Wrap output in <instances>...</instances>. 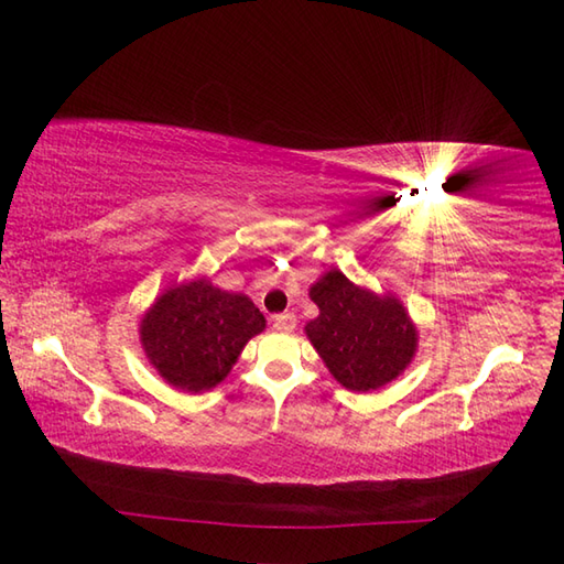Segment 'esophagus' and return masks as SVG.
Instances as JSON below:
<instances>
[{
    "instance_id": "obj_1",
    "label": "esophagus",
    "mask_w": 564,
    "mask_h": 564,
    "mask_svg": "<svg viewBox=\"0 0 564 564\" xmlns=\"http://www.w3.org/2000/svg\"><path fill=\"white\" fill-rule=\"evenodd\" d=\"M297 325V319L293 313H281V315H273V327L279 332H293Z\"/></svg>"
}]
</instances>
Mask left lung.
Returning <instances> with one entry per match:
<instances>
[{
    "mask_svg": "<svg viewBox=\"0 0 564 564\" xmlns=\"http://www.w3.org/2000/svg\"><path fill=\"white\" fill-rule=\"evenodd\" d=\"M310 297L319 315L305 334L346 390H378L410 366L416 327L398 297L361 289L337 269L313 283Z\"/></svg>",
    "mask_w": 564,
    "mask_h": 564,
    "instance_id": "8db88e82",
    "label": "left lung"
}]
</instances>
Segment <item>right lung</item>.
I'll return each instance as SVG.
<instances>
[{"label": "right lung", "instance_id": "1", "mask_svg": "<svg viewBox=\"0 0 564 564\" xmlns=\"http://www.w3.org/2000/svg\"><path fill=\"white\" fill-rule=\"evenodd\" d=\"M263 327L267 319L247 295L196 279L154 301L140 319V341L170 386L203 392L227 378L245 344Z\"/></svg>", "mask_w": 564, "mask_h": 564}]
</instances>
